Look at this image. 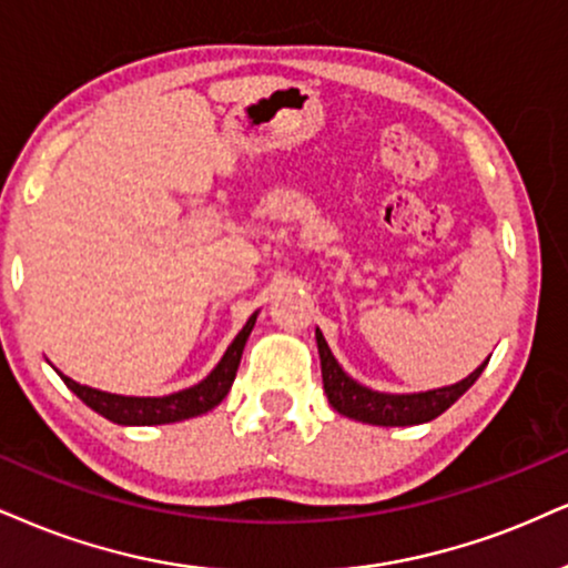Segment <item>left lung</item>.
I'll list each match as a JSON object with an SVG mask.
<instances>
[{
    "instance_id": "obj_1",
    "label": "left lung",
    "mask_w": 568,
    "mask_h": 568,
    "mask_svg": "<svg viewBox=\"0 0 568 568\" xmlns=\"http://www.w3.org/2000/svg\"><path fill=\"white\" fill-rule=\"evenodd\" d=\"M316 342L321 355V376H324V392L328 403H332V408L342 413V416L355 418V422L376 426H413L432 422L439 413L450 408V405L479 379V374L489 363L485 361L471 376L453 384V387L418 392V395H384V392H374L349 379L345 371L339 368V363L334 361L332 349H328L324 334H321L318 328Z\"/></svg>"
}]
</instances>
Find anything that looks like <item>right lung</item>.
<instances>
[{
  "instance_id": "add662e5",
  "label": "right lung",
  "mask_w": 568,
  "mask_h": 568,
  "mask_svg": "<svg viewBox=\"0 0 568 568\" xmlns=\"http://www.w3.org/2000/svg\"><path fill=\"white\" fill-rule=\"evenodd\" d=\"M255 318H257V313H252L247 324H244L240 334H236V339L229 345L226 355H223L221 363L213 368V374H210L205 382L194 384V387H189V389H181V392H176V395L123 397V395H110V392L83 387V384L68 379L65 374H60V376H62V382L68 384L70 392H75V395H79L91 410H97L100 416H104L108 422H113V424L152 426V424L184 422V418L202 416V413L215 408V405H219L223 397L229 395L231 384H234L236 368H240L244 342H247L252 326H255Z\"/></svg>"
}]
</instances>
